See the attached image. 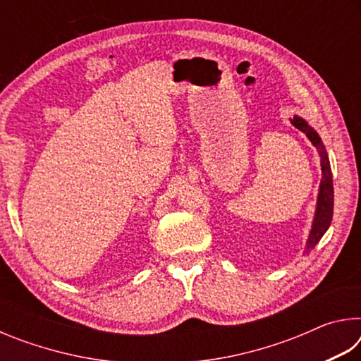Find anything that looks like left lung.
<instances>
[{
  "mask_svg": "<svg viewBox=\"0 0 361 361\" xmlns=\"http://www.w3.org/2000/svg\"><path fill=\"white\" fill-rule=\"evenodd\" d=\"M291 124L305 133V137L310 140L317 151L320 154V166H322V183L319 189V199H317V209H315V216L312 223V229H310L307 243H305V253H309L317 243L320 242L323 234L328 231L329 224H331L333 219V204H334V189H333V175H331V167H329V159L326 154L325 146H323L322 140L312 127H310L307 122L299 116H295L291 119Z\"/></svg>",
  "mask_w": 361,
  "mask_h": 361,
  "instance_id": "1",
  "label": "left lung"
}]
</instances>
